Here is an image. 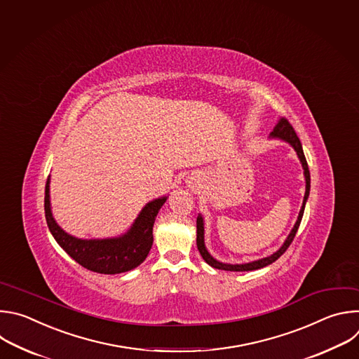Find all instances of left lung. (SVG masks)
Returning <instances> with one entry per match:
<instances>
[{"mask_svg":"<svg viewBox=\"0 0 359 359\" xmlns=\"http://www.w3.org/2000/svg\"><path fill=\"white\" fill-rule=\"evenodd\" d=\"M271 137L274 138H281L284 141L290 142V144L293 146V149L297 151V156L303 164V168H304V177H306V195H304V201H303V206L300 209V213H299V218H297V222L292 231V233L289 235V238L285 239L284 245L276 252L273 253L271 256L269 257H264V259H260V260H256V262H252V263H246V264H225V263H219L215 260L209 253L208 250L205 249V243H203V221H202V217H198L196 218V246H198V250L201 253V256L203 257V260L215 267V269H221V270H229V271H250V270H257V269H262L264 266H269L273 262H276L285 250L289 249V246L292 245L297 231H299V226L302 224V218H303V213H304V208H306V202H307V198H309V194H310V170H309V164H307V160H306V156H304V151H303V147H302V142H300V138L297 137V133L294 131L293 126L289 123V120L285 117H280V120L277 121V124L274 126L271 134Z\"/></svg>","mask_w":359,"mask_h":359,"instance_id":"8db88e82","label":"left lung"}]
</instances>
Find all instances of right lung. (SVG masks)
I'll return each instance as SVG.
<instances>
[{
    "label": "right lung",
    "mask_w": 359,
    "mask_h": 359,
    "mask_svg": "<svg viewBox=\"0 0 359 359\" xmlns=\"http://www.w3.org/2000/svg\"><path fill=\"white\" fill-rule=\"evenodd\" d=\"M165 199L160 198L147 203L133 228L121 238L82 241L67 235L55 222L50 212L48 178L45 185V218L55 241L75 262L96 273L117 274L128 271L146 260L153 245L154 221Z\"/></svg>",
    "instance_id": "right-lung-1"
}]
</instances>
